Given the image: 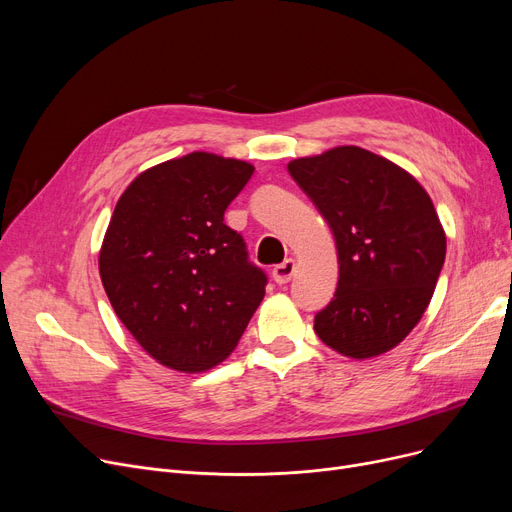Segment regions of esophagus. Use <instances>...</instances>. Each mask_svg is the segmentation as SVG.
<instances>
[{"mask_svg": "<svg viewBox=\"0 0 512 512\" xmlns=\"http://www.w3.org/2000/svg\"><path fill=\"white\" fill-rule=\"evenodd\" d=\"M294 267H297V265H294V259H286V261H282L280 265H276L274 272H272L276 284H286V282H290L292 276H294Z\"/></svg>", "mask_w": 512, "mask_h": 512, "instance_id": "1", "label": "esophagus"}]
</instances>
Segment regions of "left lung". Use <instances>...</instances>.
Returning a JSON list of instances; mask_svg holds the SVG:
<instances>
[{"mask_svg": "<svg viewBox=\"0 0 512 512\" xmlns=\"http://www.w3.org/2000/svg\"><path fill=\"white\" fill-rule=\"evenodd\" d=\"M288 172L338 251V286L315 315V334L351 359L390 351L419 324L444 265L446 234L432 199L390 159L353 145L292 159Z\"/></svg>", "mask_w": 512, "mask_h": 512, "instance_id": "left-lung-1", "label": "left lung"}]
</instances>
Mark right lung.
I'll return each instance as SVG.
<instances>
[{
    "instance_id": "1",
    "label": "right lung",
    "mask_w": 512,
    "mask_h": 512,
    "mask_svg": "<svg viewBox=\"0 0 512 512\" xmlns=\"http://www.w3.org/2000/svg\"><path fill=\"white\" fill-rule=\"evenodd\" d=\"M247 161L188 153L134 178L116 203L99 274L116 315L145 351L176 371L222 363L263 301L224 211L251 180Z\"/></svg>"
}]
</instances>
